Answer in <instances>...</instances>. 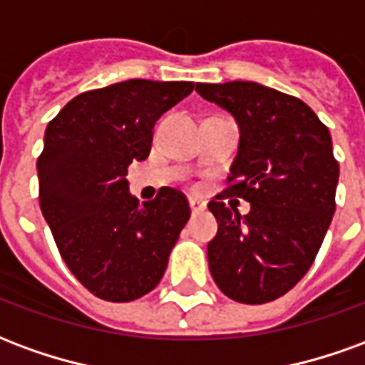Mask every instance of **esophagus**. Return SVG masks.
Segmentation results:
<instances>
[{"label": "esophagus", "mask_w": 365, "mask_h": 365, "mask_svg": "<svg viewBox=\"0 0 365 365\" xmlns=\"http://www.w3.org/2000/svg\"><path fill=\"white\" fill-rule=\"evenodd\" d=\"M205 207H207V203L203 201V199H197V197L190 199V209H191V213H193V215L201 213V211H205Z\"/></svg>", "instance_id": "34e87169"}]
</instances>
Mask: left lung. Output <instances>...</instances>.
<instances>
[{
    "instance_id": "8db88e82",
    "label": "left lung",
    "mask_w": 365,
    "mask_h": 365,
    "mask_svg": "<svg viewBox=\"0 0 365 365\" xmlns=\"http://www.w3.org/2000/svg\"><path fill=\"white\" fill-rule=\"evenodd\" d=\"M195 91L237 120L227 193L250 201L248 215L209 203L219 222L207 245L209 272L227 297L268 303L309 272L330 227L338 183L332 138L309 105L268 86L238 80L197 83Z\"/></svg>"
}]
</instances>
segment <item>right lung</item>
<instances>
[{
	"label": "right lung",
	"instance_id": "right-lung-1",
	"mask_svg": "<svg viewBox=\"0 0 365 365\" xmlns=\"http://www.w3.org/2000/svg\"><path fill=\"white\" fill-rule=\"evenodd\" d=\"M191 91L193 82L127 80L80 93L46 127L41 209L70 272L105 301L154 289L190 219L187 199L172 187L140 203L127 168L148 158L156 120Z\"/></svg>",
	"mask_w": 365,
	"mask_h": 365
}]
</instances>
